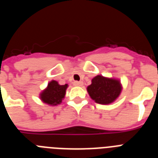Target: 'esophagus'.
<instances>
[{
    "label": "esophagus",
    "instance_id": "34e87169",
    "mask_svg": "<svg viewBox=\"0 0 158 158\" xmlns=\"http://www.w3.org/2000/svg\"><path fill=\"white\" fill-rule=\"evenodd\" d=\"M73 85L74 86H82L83 85V82L82 81H74L73 82Z\"/></svg>",
    "mask_w": 158,
    "mask_h": 158
}]
</instances>
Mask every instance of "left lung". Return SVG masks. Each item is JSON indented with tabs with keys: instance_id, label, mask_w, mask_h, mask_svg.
I'll return each mask as SVG.
<instances>
[{
	"instance_id": "obj_1",
	"label": "left lung",
	"mask_w": 158,
	"mask_h": 158,
	"mask_svg": "<svg viewBox=\"0 0 158 158\" xmlns=\"http://www.w3.org/2000/svg\"><path fill=\"white\" fill-rule=\"evenodd\" d=\"M87 91L97 104H109L118 98L122 91V85L116 79L97 75L92 80L91 85L88 86Z\"/></svg>"
}]
</instances>
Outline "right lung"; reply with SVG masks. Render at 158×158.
I'll use <instances>...</instances> for the list:
<instances>
[{
    "instance_id": "add662e5",
    "label": "right lung",
    "mask_w": 158,
    "mask_h": 158,
    "mask_svg": "<svg viewBox=\"0 0 158 158\" xmlns=\"http://www.w3.org/2000/svg\"><path fill=\"white\" fill-rule=\"evenodd\" d=\"M68 85H60L56 81H51L48 84L47 89H44L40 94V99L45 104L55 106L62 103L65 97V90Z\"/></svg>"
}]
</instances>
